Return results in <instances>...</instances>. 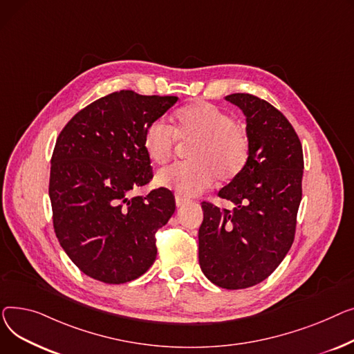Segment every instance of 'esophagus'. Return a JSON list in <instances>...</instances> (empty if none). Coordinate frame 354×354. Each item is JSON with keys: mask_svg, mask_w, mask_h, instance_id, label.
Segmentation results:
<instances>
[{"mask_svg": "<svg viewBox=\"0 0 354 354\" xmlns=\"http://www.w3.org/2000/svg\"><path fill=\"white\" fill-rule=\"evenodd\" d=\"M189 203H190L189 198H184V197H181V196H176V204H177V207H183V205L189 204Z\"/></svg>", "mask_w": 354, "mask_h": 354, "instance_id": "obj_1", "label": "esophagus"}]
</instances>
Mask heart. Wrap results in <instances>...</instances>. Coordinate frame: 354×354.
<instances>
[{
	"instance_id": "obj_1",
	"label": "heart",
	"mask_w": 354,
	"mask_h": 354,
	"mask_svg": "<svg viewBox=\"0 0 354 354\" xmlns=\"http://www.w3.org/2000/svg\"><path fill=\"white\" fill-rule=\"evenodd\" d=\"M176 134L174 135V133ZM183 144L190 162L174 164L156 176V184L181 196H194L218 183H230L244 170L248 160V140L236 120L209 102H194L181 109L174 118V131L162 120L153 121L144 133L142 145L154 164L171 160Z\"/></svg>"
}]
</instances>
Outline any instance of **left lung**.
Instances as JSON below:
<instances>
[{"mask_svg":"<svg viewBox=\"0 0 354 354\" xmlns=\"http://www.w3.org/2000/svg\"><path fill=\"white\" fill-rule=\"evenodd\" d=\"M225 100L245 117L248 160L218 192L232 210L201 204L198 263L212 283L237 290L266 280L292 247L304 162L293 126L272 104L244 93Z\"/></svg>","mask_w":354,"mask_h":354,"instance_id":"obj_1","label":"left lung"}]
</instances>
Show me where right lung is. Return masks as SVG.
I'll use <instances>...</instances> for the list:
<instances>
[{"instance_id": "right-lung-1", "label": "right lung", "mask_w": 354, "mask_h": 354, "mask_svg": "<svg viewBox=\"0 0 354 354\" xmlns=\"http://www.w3.org/2000/svg\"><path fill=\"white\" fill-rule=\"evenodd\" d=\"M177 97L121 90L77 113L59 133L50 173L55 236L82 273L109 284L153 266L156 232L176 210L170 190L130 193L153 177L142 138Z\"/></svg>"}]
</instances>
